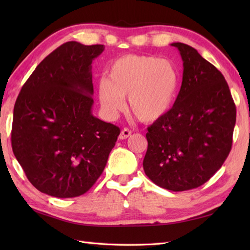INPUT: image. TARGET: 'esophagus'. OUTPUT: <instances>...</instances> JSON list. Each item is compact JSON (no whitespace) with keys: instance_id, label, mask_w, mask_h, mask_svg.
<instances>
[{"instance_id":"34e87169","label":"esophagus","mask_w":250,"mask_h":250,"mask_svg":"<svg viewBox=\"0 0 250 250\" xmlns=\"http://www.w3.org/2000/svg\"><path fill=\"white\" fill-rule=\"evenodd\" d=\"M131 135V131L129 130V129H124L122 130L121 132H120V134H119V139L120 140H125V139H128V137Z\"/></svg>"}]
</instances>
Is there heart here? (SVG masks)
I'll use <instances>...</instances> for the list:
<instances>
[{
	"label": "heart",
	"mask_w": 250,
	"mask_h": 250,
	"mask_svg": "<svg viewBox=\"0 0 250 250\" xmlns=\"http://www.w3.org/2000/svg\"><path fill=\"white\" fill-rule=\"evenodd\" d=\"M178 89V72L171 61L157 57L126 55L113 62L108 78L98 84L101 108L109 119L125 107L129 95L131 113L143 122L166 116Z\"/></svg>",
	"instance_id": "1"
}]
</instances>
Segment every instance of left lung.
<instances>
[{
  "instance_id": "left-lung-1",
  "label": "left lung",
  "mask_w": 250,
  "mask_h": 250,
  "mask_svg": "<svg viewBox=\"0 0 250 250\" xmlns=\"http://www.w3.org/2000/svg\"><path fill=\"white\" fill-rule=\"evenodd\" d=\"M183 82L173 107L148 126L145 174L171 191L198 188L229 156L236 108L224 75L191 46L173 43Z\"/></svg>"
}]
</instances>
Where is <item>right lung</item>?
Segmentation results:
<instances>
[{"label":"right lung","mask_w":250,"mask_h":250,"mask_svg":"<svg viewBox=\"0 0 250 250\" xmlns=\"http://www.w3.org/2000/svg\"><path fill=\"white\" fill-rule=\"evenodd\" d=\"M104 45L58 47L23 84L14 107L12 146L41 192L75 198L104 171L120 130L92 115V61Z\"/></svg>","instance_id":"right-lung-1"}]
</instances>
